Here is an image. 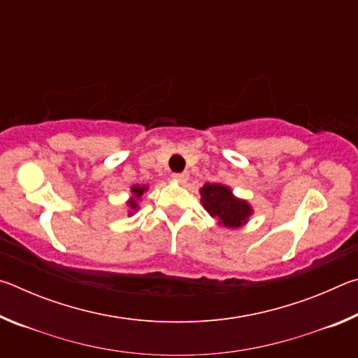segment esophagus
<instances>
[{
	"label": "esophagus",
	"instance_id": "obj_1",
	"mask_svg": "<svg viewBox=\"0 0 358 358\" xmlns=\"http://www.w3.org/2000/svg\"><path fill=\"white\" fill-rule=\"evenodd\" d=\"M187 177H189V175H187L186 172H183V173H173L172 175V178L175 181H178V183H185V181L187 180Z\"/></svg>",
	"mask_w": 358,
	"mask_h": 358
}]
</instances>
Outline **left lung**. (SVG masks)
I'll use <instances>...</instances> for the list:
<instances>
[{
	"mask_svg": "<svg viewBox=\"0 0 358 358\" xmlns=\"http://www.w3.org/2000/svg\"><path fill=\"white\" fill-rule=\"evenodd\" d=\"M201 202L208 215L216 217L217 224L224 227H241L252 215L250 203L235 197L227 186L220 183L203 185L201 189Z\"/></svg>",
	"mask_w": 358,
	"mask_h": 358,
	"instance_id": "8db88e82",
	"label": "left lung"
}]
</instances>
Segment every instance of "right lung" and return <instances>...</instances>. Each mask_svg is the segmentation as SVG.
Listing matches in <instances>:
<instances>
[{"instance_id":"1","label":"right lung","mask_w":358,"mask_h":358,"mask_svg":"<svg viewBox=\"0 0 358 358\" xmlns=\"http://www.w3.org/2000/svg\"><path fill=\"white\" fill-rule=\"evenodd\" d=\"M148 187L147 186H138L134 185L131 187V192H132V197L128 201V207H129V215H132V211H137L138 208V202H141V197L143 196V192L147 191Z\"/></svg>"}]
</instances>
